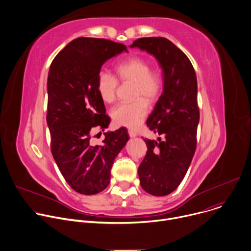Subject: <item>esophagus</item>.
<instances>
[{
    "instance_id": "34e87169",
    "label": "esophagus",
    "mask_w": 251,
    "mask_h": 251,
    "mask_svg": "<svg viewBox=\"0 0 251 251\" xmlns=\"http://www.w3.org/2000/svg\"><path fill=\"white\" fill-rule=\"evenodd\" d=\"M128 134H129V136H130L131 138H134V137L137 136V133H136L134 130H132V129H129V130H128Z\"/></svg>"
}]
</instances>
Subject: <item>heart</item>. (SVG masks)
Here are the masks:
<instances>
[{
	"label": "heart",
	"mask_w": 251,
	"mask_h": 251,
	"mask_svg": "<svg viewBox=\"0 0 251 251\" xmlns=\"http://www.w3.org/2000/svg\"><path fill=\"white\" fill-rule=\"evenodd\" d=\"M117 78L123 83L133 84L134 101L119 104L111 110L114 123L127 128H137L148 114V103L156 102L164 88V75L158 67H151L148 59L132 56L115 66ZM118 82L106 71H100L96 78V91L104 103H112L116 98Z\"/></svg>",
	"instance_id": "b5f03b06"
}]
</instances>
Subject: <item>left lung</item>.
Wrapping results in <instances>:
<instances>
[{
  "label": "left lung",
  "mask_w": 251,
  "mask_h": 251,
  "mask_svg": "<svg viewBox=\"0 0 251 251\" xmlns=\"http://www.w3.org/2000/svg\"><path fill=\"white\" fill-rule=\"evenodd\" d=\"M130 48L153 54L163 68L164 90L147 120L149 129L161 137L144 139L148 151L138 169L142 189L163 197L181 184L197 148V75L188 56L165 38H141Z\"/></svg>",
  "instance_id": "8db88e82"
}]
</instances>
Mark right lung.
<instances>
[{
	"label": "right lung",
	"mask_w": 251,
	"mask_h": 251,
	"mask_svg": "<svg viewBox=\"0 0 251 251\" xmlns=\"http://www.w3.org/2000/svg\"><path fill=\"white\" fill-rule=\"evenodd\" d=\"M126 46L105 39L78 38L52 60L48 76V115L50 149L64 180L75 192L95 195L107 188L118 153L129 140L125 128L104 133L102 145L91 141L93 128L110 123L96 91L103 63Z\"/></svg>",
	"instance_id": "1"
}]
</instances>
